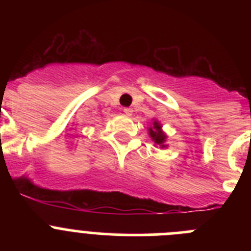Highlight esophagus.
<instances>
[{
	"label": "esophagus",
	"instance_id": "1",
	"mask_svg": "<svg viewBox=\"0 0 251 251\" xmlns=\"http://www.w3.org/2000/svg\"><path fill=\"white\" fill-rule=\"evenodd\" d=\"M123 112H124V114L128 115V117H130V115L133 114V109H132V108H124Z\"/></svg>",
	"mask_w": 251,
	"mask_h": 251
}]
</instances>
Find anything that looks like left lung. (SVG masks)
Listing matches in <instances>:
<instances>
[{"instance_id":"obj_1","label":"left lung","mask_w":251,"mask_h":251,"mask_svg":"<svg viewBox=\"0 0 251 251\" xmlns=\"http://www.w3.org/2000/svg\"><path fill=\"white\" fill-rule=\"evenodd\" d=\"M148 134H150L151 139L154 142V146H156V147H159L161 150L168 147V145L166 143V141H167V134L163 132V129H162V124L159 123L157 119H153L152 126L148 127Z\"/></svg>"}]
</instances>
